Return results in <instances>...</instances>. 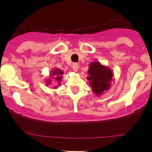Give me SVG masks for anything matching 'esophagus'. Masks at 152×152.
Masks as SVG:
<instances>
[{"instance_id":"34e87169","label":"esophagus","mask_w":152,"mask_h":152,"mask_svg":"<svg viewBox=\"0 0 152 152\" xmlns=\"http://www.w3.org/2000/svg\"><path fill=\"white\" fill-rule=\"evenodd\" d=\"M72 67H73V71L77 72L78 70H79V65L77 63H74V64H73V66H72Z\"/></svg>"}]
</instances>
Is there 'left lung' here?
Returning <instances> with one entry per match:
<instances>
[{
	"label": "left lung",
	"mask_w": 152,
	"mask_h": 152,
	"mask_svg": "<svg viewBox=\"0 0 152 152\" xmlns=\"http://www.w3.org/2000/svg\"><path fill=\"white\" fill-rule=\"evenodd\" d=\"M87 73V79L92 90L96 96L104 94L110 88L114 75L109 67L102 65L99 62H93L89 65Z\"/></svg>",
	"instance_id": "left-lung-1"
}]
</instances>
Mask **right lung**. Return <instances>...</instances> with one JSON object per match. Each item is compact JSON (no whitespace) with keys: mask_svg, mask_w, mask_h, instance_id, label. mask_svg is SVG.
Returning a JSON list of instances; mask_svg holds the SVG:
<instances>
[{"mask_svg":"<svg viewBox=\"0 0 152 152\" xmlns=\"http://www.w3.org/2000/svg\"><path fill=\"white\" fill-rule=\"evenodd\" d=\"M63 73L64 72L62 71V70H61L60 69L53 68V70L50 72V77H52L53 79H54V81L57 83V85H59L61 83V81H62ZM51 83L52 79H50V78H48V79L45 81V84H46L47 86H48L49 85H51ZM54 88H57V87H56V86H54Z\"/></svg>","mask_w":152,"mask_h":152,"instance_id":"right-lung-1","label":"right lung"}]
</instances>
